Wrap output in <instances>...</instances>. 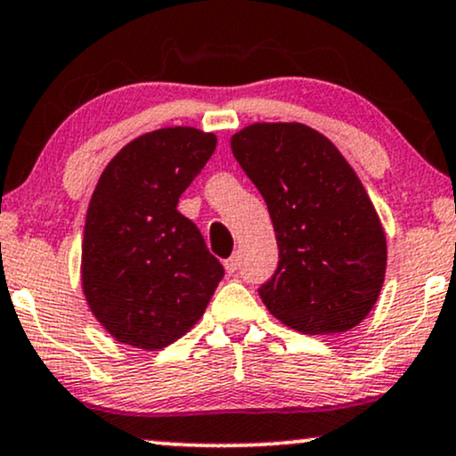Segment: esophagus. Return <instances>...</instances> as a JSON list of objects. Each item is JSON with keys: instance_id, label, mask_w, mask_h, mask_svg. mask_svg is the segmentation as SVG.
<instances>
[{"instance_id": "1", "label": "esophagus", "mask_w": 456, "mask_h": 456, "mask_svg": "<svg viewBox=\"0 0 456 456\" xmlns=\"http://www.w3.org/2000/svg\"><path fill=\"white\" fill-rule=\"evenodd\" d=\"M224 268H226V273H228V274L237 273V268H239V257H237V256L228 257V260L224 262Z\"/></svg>"}]
</instances>
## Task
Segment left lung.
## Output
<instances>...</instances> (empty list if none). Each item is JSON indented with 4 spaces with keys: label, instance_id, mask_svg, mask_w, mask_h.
I'll use <instances>...</instances> for the list:
<instances>
[{
    "label": "left lung",
    "instance_id": "obj_1",
    "mask_svg": "<svg viewBox=\"0 0 456 456\" xmlns=\"http://www.w3.org/2000/svg\"><path fill=\"white\" fill-rule=\"evenodd\" d=\"M230 148L277 234L279 266L257 289L271 314L311 336L362 323L383 288L387 239L345 156L300 122H256Z\"/></svg>",
    "mask_w": 456,
    "mask_h": 456
}]
</instances>
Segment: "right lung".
<instances>
[{
  "label": "right lung",
  "mask_w": 456,
  "mask_h": 456,
  "mask_svg": "<svg viewBox=\"0 0 456 456\" xmlns=\"http://www.w3.org/2000/svg\"><path fill=\"white\" fill-rule=\"evenodd\" d=\"M216 145L199 128H159L101 173L84 226L82 289L118 342L156 351L182 338L224 277L200 230L177 211Z\"/></svg>",
  "instance_id": "add662e5"
}]
</instances>
